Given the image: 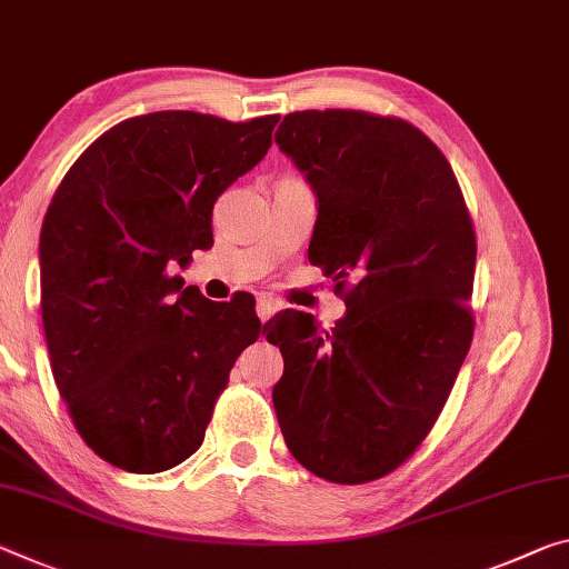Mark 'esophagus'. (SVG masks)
<instances>
[{
    "mask_svg": "<svg viewBox=\"0 0 569 569\" xmlns=\"http://www.w3.org/2000/svg\"><path fill=\"white\" fill-rule=\"evenodd\" d=\"M281 309V303H278L273 296H260L258 299V306H256V311H258V317H260V321H268L270 317H273V313Z\"/></svg>",
    "mask_w": 569,
    "mask_h": 569,
    "instance_id": "esophagus-1",
    "label": "esophagus"
}]
</instances>
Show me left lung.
<instances>
[{"mask_svg": "<svg viewBox=\"0 0 569 569\" xmlns=\"http://www.w3.org/2000/svg\"><path fill=\"white\" fill-rule=\"evenodd\" d=\"M276 143L319 200L309 260L347 317L270 321L273 405L296 461L331 483L392 473L436 426L473 339L476 230L436 143L398 116L288 113Z\"/></svg>", "mask_w": 569, "mask_h": 569, "instance_id": "left-lung-1", "label": "left lung"}]
</instances>
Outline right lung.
Segmentation results:
<instances>
[{"label":"right lung","instance_id":"1","mask_svg":"<svg viewBox=\"0 0 569 569\" xmlns=\"http://www.w3.org/2000/svg\"><path fill=\"white\" fill-rule=\"evenodd\" d=\"M278 119L133 116L90 143L52 194L40 232L52 377L78 436L116 468L187 461L260 337L256 301L214 303L169 266L212 246L214 200L266 157Z\"/></svg>","mask_w":569,"mask_h":569}]
</instances>
